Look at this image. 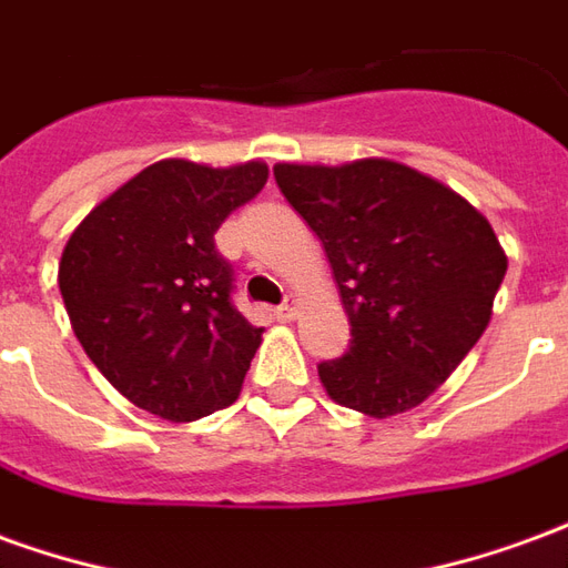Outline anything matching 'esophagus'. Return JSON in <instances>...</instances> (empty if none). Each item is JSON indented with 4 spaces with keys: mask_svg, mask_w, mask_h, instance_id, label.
Here are the masks:
<instances>
[{
    "mask_svg": "<svg viewBox=\"0 0 568 568\" xmlns=\"http://www.w3.org/2000/svg\"><path fill=\"white\" fill-rule=\"evenodd\" d=\"M273 316L280 322H292L297 316V301H285V304H280V307L273 310Z\"/></svg>",
    "mask_w": 568,
    "mask_h": 568,
    "instance_id": "esophagus-1",
    "label": "esophagus"
}]
</instances>
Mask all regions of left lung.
<instances>
[{
    "label": "left lung",
    "mask_w": 568,
    "mask_h": 568,
    "mask_svg": "<svg viewBox=\"0 0 568 568\" xmlns=\"http://www.w3.org/2000/svg\"><path fill=\"white\" fill-rule=\"evenodd\" d=\"M276 185L320 236L349 316L322 362L337 405L374 419L426 402L480 341L508 258L480 212L405 163H276Z\"/></svg>",
    "instance_id": "8db88e82"
}]
</instances>
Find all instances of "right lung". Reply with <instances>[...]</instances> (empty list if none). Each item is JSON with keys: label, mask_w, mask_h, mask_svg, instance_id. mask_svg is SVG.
I'll list each match as a JSON object with an SVG mask.
<instances>
[{"label": "right lung", "mask_w": 568, "mask_h": 568, "mask_svg": "<svg viewBox=\"0 0 568 568\" xmlns=\"http://www.w3.org/2000/svg\"><path fill=\"white\" fill-rule=\"evenodd\" d=\"M264 182L261 161H158L69 236L57 280L72 332L105 381L154 417L191 423L240 395L261 328L231 301L234 271L215 231Z\"/></svg>", "instance_id": "add662e5"}]
</instances>
